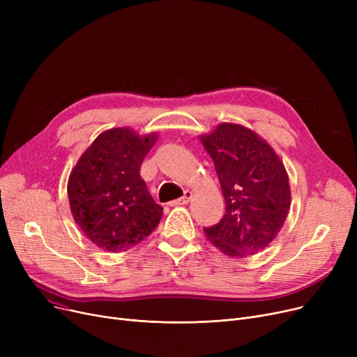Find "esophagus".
Instances as JSON below:
<instances>
[{"label":"esophagus","instance_id":"esophagus-1","mask_svg":"<svg viewBox=\"0 0 357 357\" xmlns=\"http://www.w3.org/2000/svg\"><path fill=\"white\" fill-rule=\"evenodd\" d=\"M192 195H194L192 191H185V192H183V197L179 198V199L172 201L171 205H185V204H188V202L192 199Z\"/></svg>","mask_w":357,"mask_h":357}]
</instances>
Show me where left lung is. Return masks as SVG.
<instances>
[{"mask_svg":"<svg viewBox=\"0 0 357 357\" xmlns=\"http://www.w3.org/2000/svg\"><path fill=\"white\" fill-rule=\"evenodd\" d=\"M199 142L211 156L226 201V214L205 237L226 256L241 259L264 250L289 214L287 169L273 147L253 130L220 123Z\"/></svg>","mask_w":357,"mask_h":357,"instance_id":"1","label":"left lung"}]
</instances>
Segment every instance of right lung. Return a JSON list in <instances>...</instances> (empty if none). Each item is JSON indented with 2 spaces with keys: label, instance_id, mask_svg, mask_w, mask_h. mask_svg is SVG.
Here are the masks:
<instances>
[{
  "label": "right lung",
  "instance_id": "obj_1",
  "mask_svg": "<svg viewBox=\"0 0 357 357\" xmlns=\"http://www.w3.org/2000/svg\"><path fill=\"white\" fill-rule=\"evenodd\" d=\"M158 137L156 131L140 136L130 127L105 130L70 171L72 217L100 249L124 252L158 227L163 208L140 178L142 162Z\"/></svg>",
  "mask_w": 357,
  "mask_h": 357
}]
</instances>
